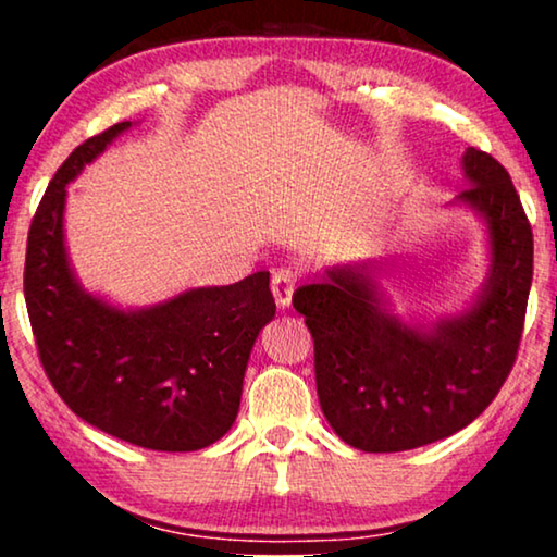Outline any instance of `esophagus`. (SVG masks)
Wrapping results in <instances>:
<instances>
[{
	"label": "esophagus",
	"mask_w": 557,
	"mask_h": 557,
	"mask_svg": "<svg viewBox=\"0 0 557 557\" xmlns=\"http://www.w3.org/2000/svg\"><path fill=\"white\" fill-rule=\"evenodd\" d=\"M297 272L289 270V268H277L272 272V297H275L277 307L280 309H289L292 305V295H295V287H297Z\"/></svg>",
	"instance_id": "esophagus-1"
}]
</instances>
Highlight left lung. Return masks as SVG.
Wrapping results in <instances>:
<instances>
[{
  "label": "left lung",
  "instance_id": "8db88e82",
  "mask_svg": "<svg viewBox=\"0 0 557 557\" xmlns=\"http://www.w3.org/2000/svg\"><path fill=\"white\" fill-rule=\"evenodd\" d=\"M467 188L449 209L482 223L488 270L465 307L398 314L383 260L324 268L295 292L314 338L324 418L361 451H405L467 428L496 398L516 361L533 280V233L506 169L467 147Z\"/></svg>",
  "mask_w": 557,
  "mask_h": 557
}]
</instances>
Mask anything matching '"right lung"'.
I'll return each mask as SVG.
<instances>
[{
    "mask_svg": "<svg viewBox=\"0 0 557 557\" xmlns=\"http://www.w3.org/2000/svg\"><path fill=\"white\" fill-rule=\"evenodd\" d=\"M132 125L86 139L51 178L26 243V309L44 371L78 418L137 447L196 451L238 418L245 369L275 299L270 272L145 307L81 285L65 243V186Z\"/></svg>",
    "mask_w": 557,
    "mask_h": 557,
    "instance_id": "add662e5",
    "label": "right lung"
}]
</instances>
